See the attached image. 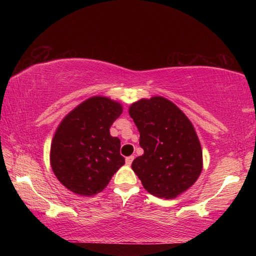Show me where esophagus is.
<instances>
[{
	"instance_id": "obj_1",
	"label": "esophagus",
	"mask_w": 256,
	"mask_h": 256,
	"mask_svg": "<svg viewBox=\"0 0 256 256\" xmlns=\"http://www.w3.org/2000/svg\"><path fill=\"white\" fill-rule=\"evenodd\" d=\"M133 159H134V156H128V157L125 158V162H126V164H131Z\"/></svg>"
}]
</instances>
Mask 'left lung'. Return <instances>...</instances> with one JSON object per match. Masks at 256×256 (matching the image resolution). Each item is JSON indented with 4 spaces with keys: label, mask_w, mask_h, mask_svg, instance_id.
I'll return each mask as SVG.
<instances>
[{
    "label": "left lung",
    "mask_w": 256,
    "mask_h": 256,
    "mask_svg": "<svg viewBox=\"0 0 256 256\" xmlns=\"http://www.w3.org/2000/svg\"><path fill=\"white\" fill-rule=\"evenodd\" d=\"M144 154L132 170L150 194L175 198L196 183L203 167L198 134L183 112L168 99H140L128 108Z\"/></svg>",
    "instance_id": "1"
}]
</instances>
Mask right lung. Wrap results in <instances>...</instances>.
Returning a JSON list of instances; mask_svg holds the SVG:
<instances>
[{
  "label": "right lung",
  "instance_id": "add662e5",
  "mask_svg": "<svg viewBox=\"0 0 256 256\" xmlns=\"http://www.w3.org/2000/svg\"><path fill=\"white\" fill-rule=\"evenodd\" d=\"M118 102L102 96L86 99L60 123L50 146V166L71 192L92 196L106 188L125 164L112 124L122 114Z\"/></svg>",
  "mask_w": 256,
  "mask_h": 256
}]
</instances>
